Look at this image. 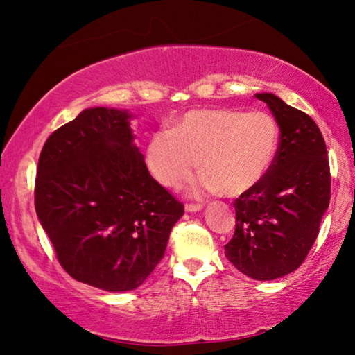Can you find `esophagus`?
<instances>
[{"instance_id": "obj_1", "label": "esophagus", "mask_w": 355, "mask_h": 355, "mask_svg": "<svg viewBox=\"0 0 355 355\" xmlns=\"http://www.w3.org/2000/svg\"><path fill=\"white\" fill-rule=\"evenodd\" d=\"M203 207L200 205V203H186V207H184V209L188 213H197V211H200Z\"/></svg>"}]
</instances>
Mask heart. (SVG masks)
Listing matches in <instances>:
<instances>
[{
	"mask_svg": "<svg viewBox=\"0 0 355 355\" xmlns=\"http://www.w3.org/2000/svg\"><path fill=\"white\" fill-rule=\"evenodd\" d=\"M280 130L271 114L235 107L191 111L175 128L152 136L150 172L167 188H180L200 166L205 172L192 192H224L238 197L264 182L275 163Z\"/></svg>",
	"mask_w": 355,
	"mask_h": 355,
	"instance_id": "obj_1",
	"label": "heart"
}]
</instances>
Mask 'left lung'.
I'll use <instances>...</instances> for the list:
<instances>
[{
    "label": "left lung",
    "instance_id": "left-lung-1",
    "mask_svg": "<svg viewBox=\"0 0 355 355\" xmlns=\"http://www.w3.org/2000/svg\"><path fill=\"white\" fill-rule=\"evenodd\" d=\"M271 110L280 146L269 175L235 200L236 228L225 257L239 272L274 280L302 264L330 202L326 142L313 119L277 95L257 94Z\"/></svg>",
    "mask_w": 355,
    "mask_h": 355
}]
</instances>
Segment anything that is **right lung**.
I'll list each match as a JSON object with an SVG mask.
<instances>
[{
    "label": "right lung",
    "mask_w": 355,
    "mask_h": 355,
    "mask_svg": "<svg viewBox=\"0 0 355 355\" xmlns=\"http://www.w3.org/2000/svg\"><path fill=\"white\" fill-rule=\"evenodd\" d=\"M128 110L95 106L48 137L35 178V213L71 277L100 290H135L164 255L184 213L150 175Z\"/></svg>",
    "instance_id": "add662e5"
}]
</instances>
